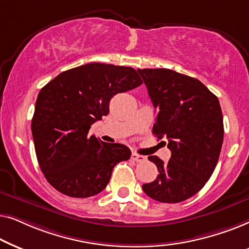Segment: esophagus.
<instances>
[{"label":"esophagus","instance_id":"obj_1","mask_svg":"<svg viewBox=\"0 0 249 249\" xmlns=\"http://www.w3.org/2000/svg\"><path fill=\"white\" fill-rule=\"evenodd\" d=\"M131 160H134L135 162H144L146 158H145V156H142V155L137 154V153H132Z\"/></svg>","mask_w":249,"mask_h":249}]
</instances>
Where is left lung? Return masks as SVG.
Here are the masks:
<instances>
[{
	"label": "left lung",
	"mask_w": 249,
	"mask_h": 249,
	"mask_svg": "<svg viewBox=\"0 0 249 249\" xmlns=\"http://www.w3.org/2000/svg\"><path fill=\"white\" fill-rule=\"evenodd\" d=\"M137 71L156 110L153 134L166 138L171 151L168 163L148 156L159 176L142 190L158 202L180 203L198 193L216 166L224 132L219 100L196 78L170 69Z\"/></svg>",
	"instance_id": "8db88e82"
}]
</instances>
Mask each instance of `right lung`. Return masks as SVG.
<instances>
[{
	"label": "right lung",
	"mask_w": 249,
	"mask_h": 249,
	"mask_svg": "<svg viewBox=\"0 0 249 249\" xmlns=\"http://www.w3.org/2000/svg\"><path fill=\"white\" fill-rule=\"evenodd\" d=\"M130 67L88 63L63 71L40 89L32 120L37 161L50 185L76 198L100 194L119 162L130 159L122 144L88 136L107 115L111 98L141 86Z\"/></svg>",
	"instance_id": "obj_1"
}]
</instances>
